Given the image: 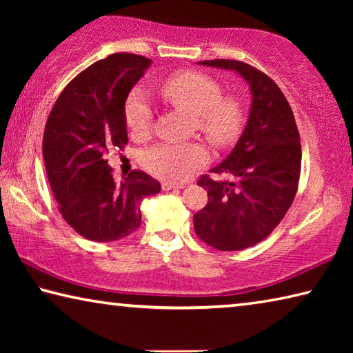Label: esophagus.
I'll return each mask as SVG.
<instances>
[{
	"label": "esophagus",
	"mask_w": 353,
	"mask_h": 353,
	"mask_svg": "<svg viewBox=\"0 0 353 353\" xmlns=\"http://www.w3.org/2000/svg\"><path fill=\"white\" fill-rule=\"evenodd\" d=\"M176 188H183V185L172 183V182H162V190L163 191H170V190H176Z\"/></svg>",
	"instance_id": "esophagus-1"
}]
</instances>
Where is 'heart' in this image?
Returning <instances> with one entry per match:
<instances>
[{
  "label": "heart",
  "mask_w": 353,
  "mask_h": 353,
  "mask_svg": "<svg viewBox=\"0 0 353 353\" xmlns=\"http://www.w3.org/2000/svg\"><path fill=\"white\" fill-rule=\"evenodd\" d=\"M163 98L196 117V126L214 146L236 140L243 124V105L234 94H223L218 81L199 71L172 74L160 85ZM124 119L130 132L143 137L152 126L154 110L145 92L134 88L124 104ZM143 165L157 177L181 182L207 162L199 143H160L143 152Z\"/></svg>",
  "instance_id": "1"
}]
</instances>
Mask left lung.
I'll return each instance as SVG.
<instances>
[{"mask_svg":"<svg viewBox=\"0 0 353 353\" xmlns=\"http://www.w3.org/2000/svg\"><path fill=\"white\" fill-rule=\"evenodd\" d=\"M235 70L249 82L250 115L244 132L223 163L202 174L207 205L193 216L194 232L218 250H241L271 234L288 212L299 187L302 148L296 119L285 94L270 76L234 59L199 62Z\"/></svg>","mask_w":353,"mask_h":353,"instance_id":"left-lung-1","label":"left lung"}]
</instances>
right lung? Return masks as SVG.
I'll return each instance as SVG.
<instances>
[{"mask_svg":"<svg viewBox=\"0 0 353 353\" xmlns=\"http://www.w3.org/2000/svg\"><path fill=\"white\" fill-rule=\"evenodd\" d=\"M130 52H115L94 62L68 82L48 117L43 160L59 212L81 236L117 241L141 224L143 198L160 183L134 170L115 182L107 154L128 143L124 103L151 65Z\"/></svg>","mask_w":353,"mask_h":353,"instance_id":"right-lung-1","label":"right lung"}]
</instances>
